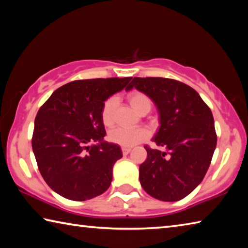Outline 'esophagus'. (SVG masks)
Instances as JSON below:
<instances>
[{
	"label": "esophagus",
	"instance_id": "34e87169",
	"mask_svg": "<svg viewBox=\"0 0 248 248\" xmlns=\"http://www.w3.org/2000/svg\"><path fill=\"white\" fill-rule=\"evenodd\" d=\"M121 151H123V154L124 155H127V154L130 153V151H131V149L125 148V146H124V148H121Z\"/></svg>",
	"mask_w": 248,
	"mask_h": 248
}]
</instances>
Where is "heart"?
<instances>
[{
    "label": "heart",
    "instance_id": "heart-1",
    "mask_svg": "<svg viewBox=\"0 0 248 248\" xmlns=\"http://www.w3.org/2000/svg\"><path fill=\"white\" fill-rule=\"evenodd\" d=\"M128 102L131 105L134 110L143 115L149 112L152 107V103L148 95L142 93L140 91H132L127 95ZM118 105V100L115 96H110L105 100L100 110V118L106 127H110L115 121V111ZM149 137V131L144 128L138 129H125V128H115L108 134V138L112 143H116L125 148H131L140 142L144 141Z\"/></svg>",
    "mask_w": 248,
    "mask_h": 248
}]
</instances>
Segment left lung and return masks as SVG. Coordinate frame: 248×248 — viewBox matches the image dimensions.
<instances>
[{"label":"left lung","mask_w":248,"mask_h":248,"mask_svg":"<svg viewBox=\"0 0 248 248\" xmlns=\"http://www.w3.org/2000/svg\"><path fill=\"white\" fill-rule=\"evenodd\" d=\"M137 89L153 100L159 112V129L153 138L165 152L144 148L140 183L153 198L178 201L202 182L217 146L212 112L187 84L165 78H133L125 90Z\"/></svg>","instance_id":"left-lung-1"}]
</instances>
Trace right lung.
I'll return each mask as SVG.
<instances>
[{"mask_svg":"<svg viewBox=\"0 0 248 248\" xmlns=\"http://www.w3.org/2000/svg\"><path fill=\"white\" fill-rule=\"evenodd\" d=\"M132 78L78 79L59 87L39 108L31 146L41 176L53 191L66 199L85 201L110 186L112 166L123 152L103 141L100 118L109 96ZM92 141L97 145H87Z\"/></svg>","mask_w":248,"mask_h":248,"instance_id":"right-lung-1","label":"right lung"}]
</instances>
